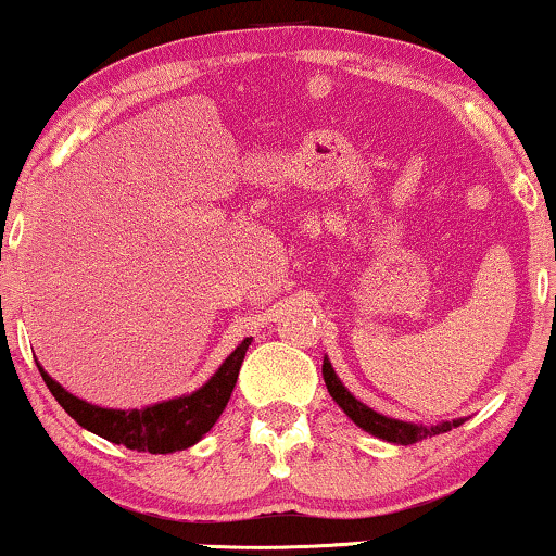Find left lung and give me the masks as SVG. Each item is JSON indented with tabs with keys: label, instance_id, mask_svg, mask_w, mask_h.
<instances>
[{
	"label": "left lung",
	"instance_id": "1",
	"mask_svg": "<svg viewBox=\"0 0 556 556\" xmlns=\"http://www.w3.org/2000/svg\"><path fill=\"white\" fill-rule=\"evenodd\" d=\"M323 379H326V388L330 392V397L339 403V407L346 416L354 420L356 426L364 428V431L377 435V439L390 441V444H400V446H410L416 441H424L428 435H439L452 431V428L465 424V418H456V420H446V424L439 426H424V424H405V420H395L382 416V413L371 410L369 405H364L362 400H356L351 392L343 388V382L336 377L333 367H330L328 359H323Z\"/></svg>",
	"mask_w": 556,
	"mask_h": 556
}]
</instances>
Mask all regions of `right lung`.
<instances>
[{
    "label": "right lung",
    "mask_w": 556,
    "mask_h": 556,
    "mask_svg": "<svg viewBox=\"0 0 556 556\" xmlns=\"http://www.w3.org/2000/svg\"><path fill=\"white\" fill-rule=\"evenodd\" d=\"M249 346L251 339L238 343L233 354L220 364V369L192 395L164 400V403L140 407V410H112V407L91 405L87 400H79L68 390H63L53 377H48V371L40 364L38 369L51 395L81 428L102 435L112 444L136 448V452L172 454L194 446L215 426L236 388L238 371H241Z\"/></svg>",
    "instance_id": "add662e5"
}]
</instances>
